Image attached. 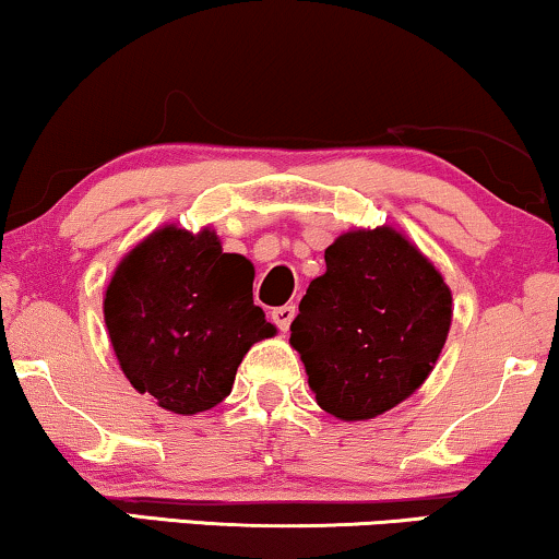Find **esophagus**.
Masks as SVG:
<instances>
[{"instance_id":"1","label":"esophagus","mask_w":559,"mask_h":559,"mask_svg":"<svg viewBox=\"0 0 559 559\" xmlns=\"http://www.w3.org/2000/svg\"><path fill=\"white\" fill-rule=\"evenodd\" d=\"M294 314H296V307L294 304H284V307H278V309H273V322L278 324V330L281 332H286L288 330V324L294 322Z\"/></svg>"}]
</instances>
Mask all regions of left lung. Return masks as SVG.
Listing matches in <instances>:
<instances>
[{"mask_svg": "<svg viewBox=\"0 0 559 559\" xmlns=\"http://www.w3.org/2000/svg\"><path fill=\"white\" fill-rule=\"evenodd\" d=\"M324 263L292 322V345L324 413L377 418L433 371L451 328V292L392 227L345 231Z\"/></svg>", "mask_w": 559, "mask_h": 559, "instance_id": "left-lung-1", "label": "left lung"}]
</instances>
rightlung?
Listing matches in <instances>:
<instances>
[{
	"instance_id": "right-lung-1",
	"label": "right lung",
	"mask_w": 559,
	"mask_h": 559,
	"mask_svg": "<svg viewBox=\"0 0 559 559\" xmlns=\"http://www.w3.org/2000/svg\"><path fill=\"white\" fill-rule=\"evenodd\" d=\"M255 267L224 252L216 231L167 224L118 263L103 312L118 364L133 390L159 407L195 415L218 405L237 366L275 335L252 301Z\"/></svg>"
}]
</instances>
